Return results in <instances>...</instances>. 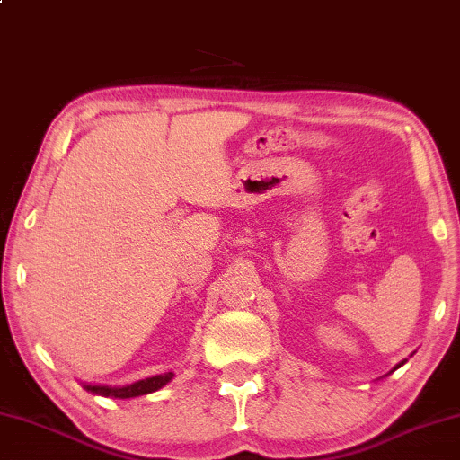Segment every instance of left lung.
Returning a JSON list of instances; mask_svg holds the SVG:
<instances>
[{
	"mask_svg": "<svg viewBox=\"0 0 460 460\" xmlns=\"http://www.w3.org/2000/svg\"><path fill=\"white\" fill-rule=\"evenodd\" d=\"M405 360H408V358H403V360H402V363H397V365L394 367V371H395V368H400L402 365H405ZM394 371H391V373H394Z\"/></svg>",
	"mask_w": 460,
	"mask_h": 460,
	"instance_id": "left-lung-1",
	"label": "left lung"
}]
</instances>
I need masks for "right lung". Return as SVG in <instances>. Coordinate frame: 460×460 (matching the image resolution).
Segmentation results:
<instances>
[{
    "label": "right lung",
    "mask_w": 460,
    "mask_h": 460,
    "mask_svg": "<svg viewBox=\"0 0 460 460\" xmlns=\"http://www.w3.org/2000/svg\"><path fill=\"white\" fill-rule=\"evenodd\" d=\"M175 377V373H163V375H155V377H146L140 381H134L130 385H119V387H111V385H102V383H81L83 389L89 391V394L102 395V397H114V400H130V397H140L146 394H153V391H159L161 387L171 383V379Z\"/></svg>",
    "instance_id": "obj_1"
}]
</instances>
